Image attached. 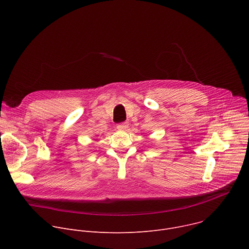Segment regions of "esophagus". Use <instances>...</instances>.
Instances as JSON below:
<instances>
[{
  "label": "esophagus",
  "instance_id": "1",
  "mask_svg": "<svg viewBox=\"0 0 249 249\" xmlns=\"http://www.w3.org/2000/svg\"><path fill=\"white\" fill-rule=\"evenodd\" d=\"M128 126H129L128 122H122V123L117 124V129L120 131H125L128 128Z\"/></svg>",
  "mask_w": 249,
  "mask_h": 249
}]
</instances>
